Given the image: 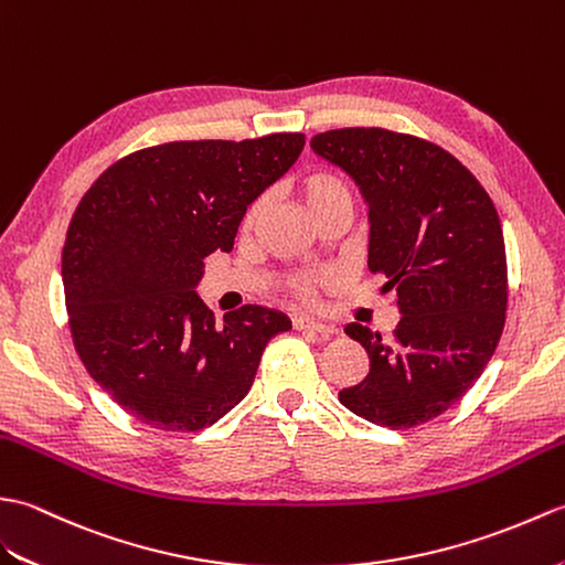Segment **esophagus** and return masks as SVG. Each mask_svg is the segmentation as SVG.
I'll return each instance as SVG.
<instances>
[{
	"label": "esophagus",
	"instance_id": "1",
	"mask_svg": "<svg viewBox=\"0 0 565 565\" xmlns=\"http://www.w3.org/2000/svg\"><path fill=\"white\" fill-rule=\"evenodd\" d=\"M292 326H295L297 331H317V333H321V335H326V338L335 333L333 326L321 323V321L311 319V317H295V319H292Z\"/></svg>",
	"mask_w": 565,
	"mask_h": 565
}]
</instances>
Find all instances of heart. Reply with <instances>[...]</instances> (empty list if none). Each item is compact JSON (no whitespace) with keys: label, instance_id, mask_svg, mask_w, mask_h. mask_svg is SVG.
I'll use <instances>...</instances> for the list:
<instances>
[{"label":"heart","instance_id":"b5f03b06","mask_svg":"<svg viewBox=\"0 0 565 565\" xmlns=\"http://www.w3.org/2000/svg\"><path fill=\"white\" fill-rule=\"evenodd\" d=\"M297 193L302 198V203L307 205V210L311 215H321L323 210L335 207V205H350L353 203V195H350V188L345 183L343 177H338L335 171L329 169H317L305 173L302 179L297 181ZM266 210V200L258 198L250 203V207L246 210L244 215V227H254L256 220L263 215ZM295 290L302 297H311L315 295V280H299L295 285Z\"/></svg>","mask_w":565,"mask_h":565}]
</instances>
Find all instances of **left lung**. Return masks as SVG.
I'll return each mask as SVG.
<instances>
[{
    "mask_svg": "<svg viewBox=\"0 0 565 565\" xmlns=\"http://www.w3.org/2000/svg\"><path fill=\"white\" fill-rule=\"evenodd\" d=\"M311 149L360 185L370 207L367 266L396 287L388 341L345 333L370 355L367 377L338 398L392 430L428 423L469 392L505 326L508 260L493 200L443 147L384 128H341Z\"/></svg>",
    "mask_w": 565,
    "mask_h": 565,
    "instance_id": "obj_1",
    "label": "left lung"
}]
</instances>
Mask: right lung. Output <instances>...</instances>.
I'll return each mask as SVG.
<instances>
[{
	"label": "right lung",
	"instance_id": "add662e5",
	"mask_svg": "<svg viewBox=\"0 0 565 565\" xmlns=\"http://www.w3.org/2000/svg\"><path fill=\"white\" fill-rule=\"evenodd\" d=\"M302 147V132L147 147L79 200L62 248L72 341L132 418L173 433L217 423L248 394L270 338L292 329L256 305L215 326L195 285L203 260L232 250L246 207Z\"/></svg>",
	"mask_w": 565,
	"mask_h": 565
}]
</instances>
